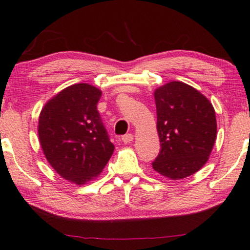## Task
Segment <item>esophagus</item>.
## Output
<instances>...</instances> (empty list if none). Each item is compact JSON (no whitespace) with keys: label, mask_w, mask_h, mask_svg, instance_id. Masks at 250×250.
<instances>
[{"label":"esophagus","mask_w":250,"mask_h":250,"mask_svg":"<svg viewBox=\"0 0 250 250\" xmlns=\"http://www.w3.org/2000/svg\"><path fill=\"white\" fill-rule=\"evenodd\" d=\"M133 139H134L133 134H126V135H123V136H122V141H123V142H124L125 144L131 143L132 141H133Z\"/></svg>","instance_id":"1"}]
</instances>
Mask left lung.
Listing matches in <instances>:
<instances>
[{"label": "left lung", "mask_w": 250, "mask_h": 250, "mask_svg": "<svg viewBox=\"0 0 250 250\" xmlns=\"http://www.w3.org/2000/svg\"><path fill=\"white\" fill-rule=\"evenodd\" d=\"M154 100L161 150L152 167L172 180L194 175L215 143L214 108L200 91L178 81L155 89Z\"/></svg>", "instance_id": "obj_1"}]
</instances>
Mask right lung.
Returning a JSON list of instances; mask_svg holds the SVG:
<instances>
[{
	"mask_svg": "<svg viewBox=\"0 0 250 250\" xmlns=\"http://www.w3.org/2000/svg\"><path fill=\"white\" fill-rule=\"evenodd\" d=\"M100 97V90L88 83L70 85L39 115V142L47 161L77 185L98 177L115 149L97 110Z\"/></svg>",
	"mask_w": 250,
	"mask_h": 250,
	"instance_id": "obj_1",
	"label": "right lung"
}]
</instances>
